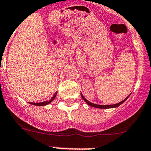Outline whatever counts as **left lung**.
<instances>
[{
  "label": "left lung",
  "instance_id": "left-lung-1",
  "mask_svg": "<svg viewBox=\"0 0 151 151\" xmlns=\"http://www.w3.org/2000/svg\"><path fill=\"white\" fill-rule=\"evenodd\" d=\"M81 96H82L83 99L84 101H86V102L88 104H89V106H91V107H94V108H116V107H118L119 105H120L121 104H123V102H124L125 101H126V99H128V97L126 98V99H124V100H123L122 101H120V102L117 103V104H110V105H99V104H93V103H91L89 102L88 100H86V99H85V98L83 97V96L82 94H81Z\"/></svg>",
  "mask_w": 151,
  "mask_h": 151
}]
</instances>
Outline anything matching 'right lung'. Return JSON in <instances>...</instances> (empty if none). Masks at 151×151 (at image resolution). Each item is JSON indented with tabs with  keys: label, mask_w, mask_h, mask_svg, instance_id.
Here are the masks:
<instances>
[{
	"label": "right lung",
	"mask_w": 151,
	"mask_h": 151,
	"mask_svg": "<svg viewBox=\"0 0 151 151\" xmlns=\"http://www.w3.org/2000/svg\"><path fill=\"white\" fill-rule=\"evenodd\" d=\"M56 94H57V92H55V94H54V96H52V97L51 98V99H50L49 101H43V102H40V103H32V102H31V103H30V104H34V105H37V106L47 105V104H48L49 103H50L52 101H53L54 99H55V96H56Z\"/></svg>",
	"instance_id": "add662e5"
}]
</instances>
